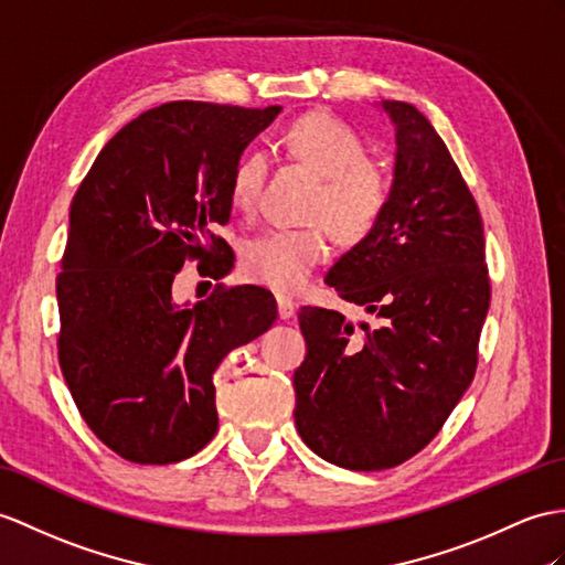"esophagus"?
<instances>
[{
    "label": "esophagus",
    "mask_w": 565,
    "mask_h": 565,
    "mask_svg": "<svg viewBox=\"0 0 565 565\" xmlns=\"http://www.w3.org/2000/svg\"><path fill=\"white\" fill-rule=\"evenodd\" d=\"M297 313V301L292 297H285V295H278V316L285 321H290L292 316Z\"/></svg>",
    "instance_id": "1"
}]
</instances>
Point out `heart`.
Listing matches in <instances>:
<instances>
[{
	"label": "heart",
	"mask_w": 565,
	"mask_h": 565,
	"mask_svg": "<svg viewBox=\"0 0 565 565\" xmlns=\"http://www.w3.org/2000/svg\"><path fill=\"white\" fill-rule=\"evenodd\" d=\"M290 156L307 164L323 184L311 205L309 227H270L242 246L246 280L278 292H297L311 270L328 256V227L342 242H360L376 227L391 201L386 170L371 162L364 139L350 124L333 115L313 113L295 119L285 131ZM268 174V158L258 150L246 153L230 179L232 205L242 213L258 209Z\"/></svg>",
	"instance_id": "b5f03b06"
}]
</instances>
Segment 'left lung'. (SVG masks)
I'll list each match as a JSON object with an SVG mask.
<instances>
[{"label": "left lung", "instance_id": "1", "mask_svg": "<svg viewBox=\"0 0 565 565\" xmlns=\"http://www.w3.org/2000/svg\"><path fill=\"white\" fill-rule=\"evenodd\" d=\"M383 109L397 143L388 209L326 275L383 323L305 307L295 371L301 441L356 472L403 465L441 431L475 379L491 299L484 225L456 160L415 105Z\"/></svg>", "mask_w": 565, "mask_h": 565}]
</instances>
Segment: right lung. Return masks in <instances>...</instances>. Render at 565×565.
Segmentation results:
<instances>
[{
	"label": "right lung",
	"instance_id": "right-lung-1",
	"mask_svg": "<svg viewBox=\"0 0 565 565\" xmlns=\"http://www.w3.org/2000/svg\"><path fill=\"white\" fill-rule=\"evenodd\" d=\"M278 113L158 105L107 141L76 191L57 275V354L81 417L124 460L170 465L209 444L217 364L275 323L264 287L220 282L191 307L177 305L172 282L191 260L213 280L235 266L213 230L230 223L242 150Z\"/></svg>",
	"mask_w": 565,
	"mask_h": 565
}]
</instances>
